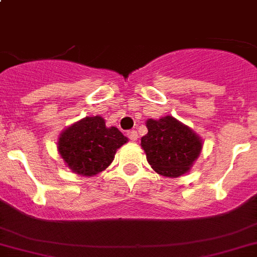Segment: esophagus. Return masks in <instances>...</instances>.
<instances>
[{
    "instance_id": "34e87169",
    "label": "esophagus",
    "mask_w": 257,
    "mask_h": 257,
    "mask_svg": "<svg viewBox=\"0 0 257 257\" xmlns=\"http://www.w3.org/2000/svg\"><path fill=\"white\" fill-rule=\"evenodd\" d=\"M126 136H128V138L131 140V141H136V140L138 138V135L136 131H128L126 132Z\"/></svg>"
}]
</instances>
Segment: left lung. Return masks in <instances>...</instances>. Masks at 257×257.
<instances>
[{"instance_id": "8db88e82", "label": "left lung", "mask_w": 257, "mask_h": 257, "mask_svg": "<svg viewBox=\"0 0 257 257\" xmlns=\"http://www.w3.org/2000/svg\"><path fill=\"white\" fill-rule=\"evenodd\" d=\"M141 146L151 168L166 177H178L190 169L202 150L200 138L172 116L146 121Z\"/></svg>"}]
</instances>
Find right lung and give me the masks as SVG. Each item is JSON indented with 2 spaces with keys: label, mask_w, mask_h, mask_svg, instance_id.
Wrapping results in <instances>:
<instances>
[{
  "label": "right lung",
  "mask_w": 257,
  "mask_h": 257,
  "mask_svg": "<svg viewBox=\"0 0 257 257\" xmlns=\"http://www.w3.org/2000/svg\"><path fill=\"white\" fill-rule=\"evenodd\" d=\"M126 141L119 129L107 128L101 116H94L67 128L59 137L58 150L75 173L94 176L110 166L116 150Z\"/></svg>",
  "instance_id": "add662e5"
}]
</instances>
